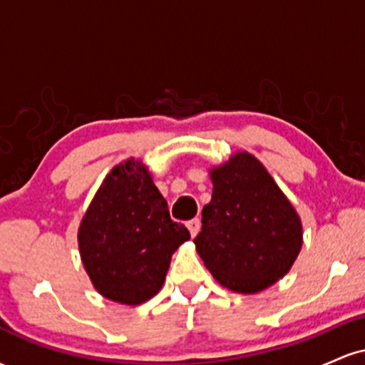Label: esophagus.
Listing matches in <instances>:
<instances>
[{"instance_id": "1", "label": "esophagus", "mask_w": 365, "mask_h": 365, "mask_svg": "<svg viewBox=\"0 0 365 365\" xmlns=\"http://www.w3.org/2000/svg\"><path fill=\"white\" fill-rule=\"evenodd\" d=\"M187 228H188V232H190V235L195 237L197 233H199V230H200V220H199V217H194V220L187 221Z\"/></svg>"}]
</instances>
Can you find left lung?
<instances>
[{
    "label": "left lung",
    "mask_w": 365,
    "mask_h": 365,
    "mask_svg": "<svg viewBox=\"0 0 365 365\" xmlns=\"http://www.w3.org/2000/svg\"><path fill=\"white\" fill-rule=\"evenodd\" d=\"M197 252L223 287L255 293L290 271L302 247L299 215L266 168L238 153L211 171Z\"/></svg>",
    "instance_id": "obj_1"
}]
</instances>
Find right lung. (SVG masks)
I'll return each instance as SVG.
<instances>
[{
    "mask_svg": "<svg viewBox=\"0 0 365 365\" xmlns=\"http://www.w3.org/2000/svg\"><path fill=\"white\" fill-rule=\"evenodd\" d=\"M190 233L170 217L168 202L135 159L115 166L92 199L78 249L96 290L120 304L137 305L165 283L171 254Z\"/></svg>",
    "mask_w": 365,
    "mask_h": 365,
    "instance_id": "right-lung-1",
    "label": "right lung"
}]
</instances>
